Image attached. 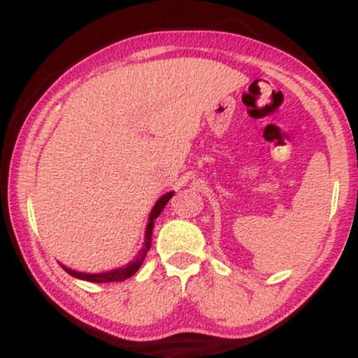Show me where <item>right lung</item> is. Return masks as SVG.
Instances as JSON below:
<instances>
[{"label":"right lung","instance_id":"obj_1","mask_svg":"<svg viewBox=\"0 0 358 358\" xmlns=\"http://www.w3.org/2000/svg\"><path fill=\"white\" fill-rule=\"evenodd\" d=\"M174 192H168L164 194L163 197H161L158 202L155 203L153 210H151L150 213V218H148V224H146V231H145V243H143V248H141V251L138 256H136L135 261H131L129 266L125 267H119V268H114V271H109V272H102V273H85V272H76L73 271V268H68L65 266H62L65 271L70 273V275L76 277V278H81V280H87V282H94V283H106V282H122V280H127V278H130L134 273L138 271L141 262H143V259L146 256V252L150 251L151 248V236H153V227H155V220L159 217V213L163 212V208L166 207V203L169 202V199L173 197Z\"/></svg>","mask_w":358,"mask_h":358}]
</instances>
